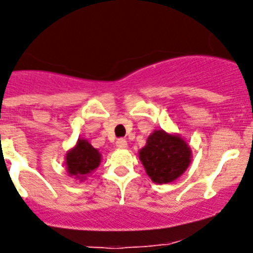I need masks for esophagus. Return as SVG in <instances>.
Masks as SVG:
<instances>
[{"instance_id": "34e87169", "label": "esophagus", "mask_w": 253, "mask_h": 253, "mask_svg": "<svg viewBox=\"0 0 253 253\" xmlns=\"http://www.w3.org/2000/svg\"><path fill=\"white\" fill-rule=\"evenodd\" d=\"M116 146L119 148H126L127 147V141L125 138H119L116 141Z\"/></svg>"}]
</instances>
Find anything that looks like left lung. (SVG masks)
Masks as SVG:
<instances>
[{
  "label": "left lung",
  "instance_id": "obj_1",
  "mask_svg": "<svg viewBox=\"0 0 253 253\" xmlns=\"http://www.w3.org/2000/svg\"><path fill=\"white\" fill-rule=\"evenodd\" d=\"M140 160L151 180L169 183L181 176L191 164V148L180 134L156 129L140 150Z\"/></svg>",
  "mask_w": 253,
  "mask_h": 253
}]
</instances>
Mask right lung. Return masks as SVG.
Listing matches in <instances>:
<instances>
[{"instance_id": "right-lung-1", "label": "right lung", "mask_w": 253, "mask_h": 253, "mask_svg": "<svg viewBox=\"0 0 253 253\" xmlns=\"http://www.w3.org/2000/svg\"><path fill=\"white\" fill-rule=\"evenodd\" d=\"M101 164V153L97 148L92 147L87 140L80 138L76 146L66 155V169L70 176L84 180L87 174H91Z\"/></svg>"}]
</instances>
